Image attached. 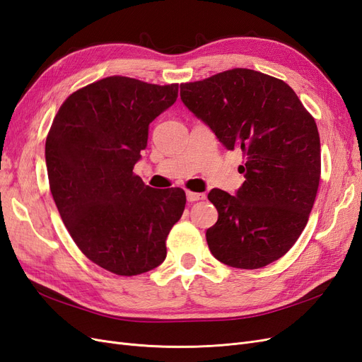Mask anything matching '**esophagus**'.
Instances as JSON below:
<instances>
[{
	"mask_svg": "<svg viewBox=\"0 0 362 362\" xmlns=\"http://www.w3.org/2000/svg\"><path fill=\"white\" fill-rule=\"evenodd\" d=\"M205 199L204 193H196V192H187V201L189 202H196V201H202Z\"/></svg>",
	"mask_w": 362,
	"mask_h": 362,
	"instance_id": "esophagus-1",
	"label": "esophagus"
}]
</instances>
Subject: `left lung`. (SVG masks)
Returning <instances> with one entry per match:
<instances>
[{"label":"left lung","mask_w":362,"mask_h":362,"mask_svg":"<svg viewBox=\"0 0 362 362\" xmlns=\"http://www.w3.org/2000/svg\"><path fill=\"white\" fill-rule=\"evenodd\" d=\"M181 100L226 149L246 157L234 196L208 193L218 213L205 234L211 254L235 269L279 259L302 234L319 189L314 117L287 83L243 68L181 84Z\"/></svg>","instance_id":"8db88e82"}]
</instances>
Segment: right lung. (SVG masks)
<instances>
[{"label":"right lung","mask_w":362,"mask_h":362,"mask_svg":"<svg viewBox=\"0 0 362 362\" xmlns=\"http://www.w3.org/2000/svg\"><path fill=\"white\" fill-rule=\"evenodd\" d=\"M178 84L107 76L74 92L45 144L49 189L83 254L120 276L160 266L185 206L182 189H152L134 175L149 124L177 101Z\"/></svg>","instance_id":"1"}]
</instances>
